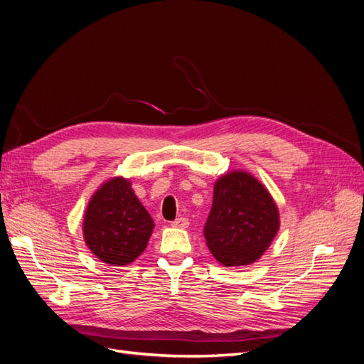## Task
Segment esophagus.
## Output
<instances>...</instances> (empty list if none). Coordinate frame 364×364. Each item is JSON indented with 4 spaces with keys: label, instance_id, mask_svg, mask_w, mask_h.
Masks as SVG:
<instances>
[{
    "label": "esophagus",
    "instance_id": "1",
    "mask_svg": "<svg viewBox=\"0 0 364 364\" xmlns=\"http://www.w3.org/2000/svg\"><path fill=\"white\" fill-rule=\"evenodd\" d=\"M188 225H190V222H188V218H186V217H179V218H176L174 222H171L173 228H181V229L188 228Z\"/></svg>",
    "mask_w": 364,
    "mask_h": 364
}]
</instances>
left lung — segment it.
Here are the masks:
<instances>
[{
  "instance_id": "8db88e82",
  "label": "left lung",
  "mask_w": 364,
  "mask_h": 364,
  "mask_svg": "<svg viewBox=\"0 0 364 364\" xmlns=\"http://www.w3.org/2000/svg\"><path fill=\"white\" fill-rule=\"evenodd\" d=\"M279 230V211L257 178L235 170L214 183L213 208L203 229L206 246L226 267L261 258Z\"/></svg>"
}]
</instances>
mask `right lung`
<instances>
[{"label":"right lung","mask_w":364,"mask_h":364,"mask_svg":"<svg viewBox=\"0 0 364 364\" xmlns=\"http://www.w3.org/2000/svg\"><path fill=\"white\" fill-rule=\"evenodd\" d=\"M153 218L138 200L132 182L112 178L98 188L86 206L83 238L86 246L109 266H127L147 247Z\"/></svg>","instance_id":"obj_1"}]
</instances>
